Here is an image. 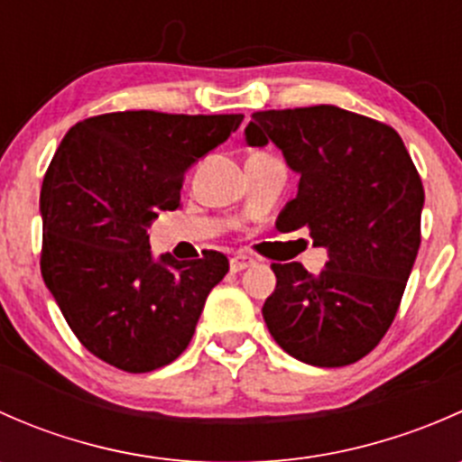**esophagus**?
<instances>
[{"label":"esophagus","mask_w":462,"mask_h":462,"mask_svg":"<svg viewBox=\"0 0 462 462\" xmlns=\"http://www.w3.org/2000/svg\"><path fill=\"white\" fill-rule=\"evenodd\" d=\"M254 263V257H250V254L241 253V254H235V257L230 259V270L232 273H241V270L250 268V265Z\"/></svg>","instance_id":"esophagus-1"}]
</instances>
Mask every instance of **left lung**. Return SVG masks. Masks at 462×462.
<instances>
[{
  "label": "left lung",
  "instance_id": "left-lung-1",
  "mask_svg": "<svg viewBox=\"0 0 462 462\" xmlns=\"http://www.w3.org/2000/svg\"><path fill=\"white\" fill-rule=\"evenodd\" d=\"M245 141H273L301 176L279 232L309 227L328 250L319 274L273 263L263 304L274 342L300 362L346 366L380 344L420 248V174L393 127L333 105L253 114Z\"/></svg>",
  "mask_w": 462,
  "mask_h": 462
}]
</instances>
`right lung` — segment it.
<instances>
[{"mask_svg":"<svg viewBox=\"0 0 462 462\" xmlns=\"http://www.w3.org/2000/svg\"><path fill=\"white\" fill-rule=\"evenodd\" d=\"M241 114L114 111L69 129L40 192L46 288L97 360L149 374L188 348L230 261L152 259L147 227L180 203L185 170L230 138Z\"/></svg>","mask_w":462,"mask_h":462,"instance_id":"right-lung-1","label":"right lung"}]
</instances>
